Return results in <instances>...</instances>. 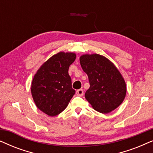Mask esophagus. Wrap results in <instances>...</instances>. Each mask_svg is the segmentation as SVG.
I'll use <instances>...</instances> for the list:
<instances>
[{
  "label": "esophagus",
  "mask_w": 153,
  "mask_h": 153,
  "mask_svg": "<svg viewBox=\"0 0 153 153\" xmlns=\"http://www.w3.org/2000/svg\"><path fill=\"white\" fill-rule=\"evenodd\" d=\"M76 95L77 96H80V97H81V96H83V91L82 89L77 90V91H76Z\"/></svg>",
  "instance_id": "obj_1"
}]
</instances>
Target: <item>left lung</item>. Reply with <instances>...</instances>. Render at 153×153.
Instances as JSON below:
<instances>
[{"instance_id": "8db88e82", "label": "left lung", "mask_w": 153, "mask_h": 153, "mask_svg": "<svg viewBox=\"0 0 153 153\" xmlns=\"http://www.w3.org/2000/svg\"><path fill=\"white\" fill-rule=\"evenodd\" d=\"M81 66L88 76L90 88L85 97L92 107L102 114L118 108L125 100L127 86L116 65L97 53L81 56Z\"/></svg>"}]
</instances>
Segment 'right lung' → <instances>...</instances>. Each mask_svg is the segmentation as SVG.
<instances>
[{"instance_id": "obj_1", "label": "right lung", "mask_w": 153, "mask_h": 153, "mask_svg": "<svg viewBox=\"0 0 153 153\" xmlns=\"http://www.w3.org/2000/svg\"><path fill=\"white\" fill-rule=\"evenodd\" d=\"M75 59L73 52H58L44 62L33 76V99L37 107L48 116L63 111L74 95L68 70Z\"/></svg>"}]
</instances>
